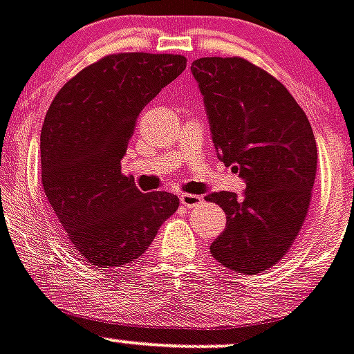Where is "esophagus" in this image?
I'll use <instances>...</instances> for the list:
<instances>
[{"instance_id": "1", "label": "esophagus", "mask_w": 354, "mask_h": 354, "mask_svg": "<svg viewBox=\"0 0 354 354\" xmlns=\"http://www.w3.org/2000/svg\"><path fill=\"white\" fill-rule=\"evenodd\" d=\"M203 201V198L198 196V194H180V203L187 208H193L196 205H200Z\"/></svg>"}]
</instances>
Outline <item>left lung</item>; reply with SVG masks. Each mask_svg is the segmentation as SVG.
I'll return each instance as SVG.
<instances>
[{
    "label": "left lung",
    "instance_id": "obj_1",
    "mask_svg": "<svg viewBox=\"0 0 354 354\" xmlns=\"http://www.w3.org/2000/svg\"><path fill=\"white\" fill-rule=\"evenodd\" d=\"M200 85L217 156L247 183L205 200L225 212V230L210 245L224 268L257 274L281 261L308 217L318 151L292 93L241 57H201L191 66Z\"/></svg>",
    "mask_w": 354,
    "mask_h": 354
}]
</instances>
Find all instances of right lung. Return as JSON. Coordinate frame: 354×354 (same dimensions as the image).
Returning <instances> with one entry per match:
<instances>
[{
  "label": "right lung",
  "instance_id": "obj_1",
  "mask_svg": "<svg viewBox=\"0 0 354 354\" xmlns=\"http://www.w3.org/2000/svg\"><path fill=\"white\" fill-rule=\"evenodd\" d=\"M174 53H113L71 78L46 111L41 183L67 240L88 264L139 259L179 208L165 191L142 194L121 174L140 111L186 69Z\"/></svg>",
  "mask_w": 354,
  "mask_h": 354
}]
</instances>
